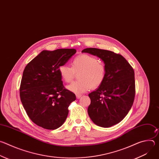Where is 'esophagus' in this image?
<instances>
[{
  "label": "esophagus",
  "mask_w": 159,
  "mask_h": 159,
  "mask_svg": "<svg viewBox=\"0 0 159 159\" xmlns=\"http://www.w3.org/2000/svg\"><path fill=\"white\" fill-rule=\"evenodd\" d=\"M76 97L77 99H80L82 97V95L81 94H76Z\"/></svg>",
  "instance_id": "1"
}]
</instances>
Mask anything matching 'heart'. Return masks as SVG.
<instances>
[{
    "mask_svg": "<svg viewBox=\"0 0 159 159\" xmlns=\"http://www.w3.org/2000/svg\"><path fill=\"white\" fill-rule=\"evenodd\" d=\"M58 72L61 79L67 83L71 82L75 74L79 72V80L67 85L66 88L70 91L79 94L88 91L91 87L96 89L103 83L106 77V67L96 57L81 54L72 59L71 67L60 66Z\"/></svg>",
    "mask_w": 159,
    "mask_h": 159,
    "instance_id": "heart-1",
    "label": "heart"
}]
</instances>
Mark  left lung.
Here are the masks:
<instances>
[{
    "label": "left lung",
    "instance_id": "8db88e82",
    "mask_svg": "<svg viewBox=\"0 0 159 159\" xmlns=\"http://www.w3.org/2000/svg\"><path fill=\"white\" fill-rule=\"evenodd\" d=\"M82 52L97 56L106 67L103 83L89 94V116L99 126L108 128L115 125L127 115L134 101L133 69L122 55L109 50L89 48Z\"/></svg>",
    "mask_w": 159,
    "mask_h": 159
}]
</instances>
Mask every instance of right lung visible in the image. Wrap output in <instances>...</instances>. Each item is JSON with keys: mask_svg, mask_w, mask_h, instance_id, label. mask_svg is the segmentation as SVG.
I'll use <instances>...</instances> for the list:
<instances>
[{"mask_svg": "<svg viewBox=\"0 0 159 159\" xmlns=\"http://www.w3.org/2000/svg\"><path fill=\"white\" fill-rule=\"evenodd\" d=\"M75 49L43 50L25 67L20 85V98L28 116L39 126L55 129L65 122L74 93L65 89L58 72Z\"/></svg>", "mask_w": 159, "mask_h": 159, "instance_id": "add662e5", "label": "right lung"}]
</instances>
